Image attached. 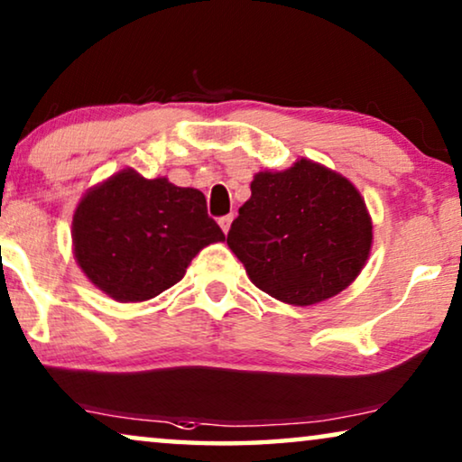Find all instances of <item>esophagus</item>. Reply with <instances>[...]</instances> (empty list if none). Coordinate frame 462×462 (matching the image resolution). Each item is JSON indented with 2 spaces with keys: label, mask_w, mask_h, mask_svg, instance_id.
<instances>
[{
  "label": "esophagus",
  "mask_w": 462,
  "mask_h": 462,
  "mask_svg": "<svg viewBox=\"0 0 462 462\" xmlns=\"http://www.w3.org/2000/svg\"><path fill=\"white\" fill-rule=\"evenodd\" d=\"M232 216H224V217H219V226H222V230H224V234H228V230H230V224H232Z\"/></svg>",
  "instance_id": "1"
}]
</instances>
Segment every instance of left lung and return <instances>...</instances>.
Listing matches in <instances>:
<instances>
[{
    "mask_svg": "<svg viewBox=\"0 0 462 462\" xmlns=\"http://www.w3.org/2000/svg\"><path fill=\"white\" fill-rule=\"evenodd\" d=\"M228 246L257 289L303 308L358 278L373 246V219L346 175L297 159L282 171L253 175Z\"/></svg>",
    "mask_w": 462,
    "mask_h": 462,
    "instance_id": "left-lung-1",
    "label": "left lung"
}]
</instances>
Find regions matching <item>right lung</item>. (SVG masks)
Instances as JSON below:
<instances>
[{"instance_id": "obj_1", "label": "right lung", "mask_w": 462, "mask_h": 462, "mask_svg": "<svg viewBox=\"0 0 462 462\" xmlns=\"http://www.w3.org/2000/svg\"><path fill=\"white\" fill-rule=\"evenodd\" d=\"M70 236L88 281L121 303L161 295L184 278L200 249L226 238L207 216L203 192L146 180L132 167L83 194Z\"/></svg>"}]
</instances>
